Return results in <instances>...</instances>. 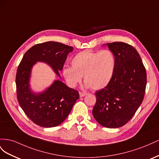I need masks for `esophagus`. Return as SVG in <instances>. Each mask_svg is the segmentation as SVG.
<instances>
[{"label":"esophagus","mask_w":159,"mask_h":159,"mask_svg":"<svg viewBox=\"0 0 159 159\" xmlns=\"http://www.w3.org/2000/svg\"><path fill=\"white\" fill-rule=\"evenodd\" d=\"M86 95H87V93H86L80 92V97H84V96H85Z\"/></svg>","instance_id":"obj_1"}]
</instances>
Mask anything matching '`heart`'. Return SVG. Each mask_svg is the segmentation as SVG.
Wrapping results in <instances>:
<instances>
[{
    "label": "heart",
    "mask_w": 159,
    "mask_h": 159,
    "mask_svg": "<svg viewBox=\"0 0 159 159\" xmlns=\"http://www.w3.org/2000/svg\"><path fill=\"white\" fill-rule=\"evenodd\" d=\"M71 67L62 70L66 84L75 88L84 76L85 87L93 90L103 89L111 81L116 66L113 53L109 50L79 52L71 60Z\"/></svg>",
    "instance_id": "obj_1"
}]
</instances>
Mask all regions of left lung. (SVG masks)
<instances>
[{"label": "left lung", "mask_w": 159, "mask_h": 159, "mask_svg": "<svg viewBox=\"0 0 159 159\" xmlns=\"http://www.w3.org/2000/svg\"><path fill=\"white\" fill-rule=\"evenodd\" d=\"M116 60L109 84L95 92L92 113L101 125L118 128L131 119L143 102L147 85V72L139 53L122 42L107 44Z\"/></svg>", "instance_id": "left-lung-1"}]
</instances>
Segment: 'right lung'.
Returning a JSON list of instances; mask_svg holds the SVG:
<instances>
[{"instance_id":"1","label":"right lung","mask_w":159,"mask_h":159,"mask_svg":"<svg viewBox=\"0 0 159 159\" xmlns=\"http://www.w3.org/2000/svg\"><path fill=\"white\" fill-rule=\"evenodd\" d=\"M73 50V47L60 42L38 44L25 53L18 67L16 85L18 103L28 118L38 125H59L68 117L80 95L78 91L59 80H56L44 92L33 93L29 85L32 66L36 61L45 62L60 77L59 71L63 68L68 54Z\"/></svg>"}]
</instances>
